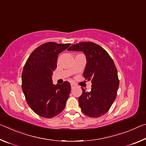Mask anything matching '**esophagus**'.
I'll list each match as a JSON object with an SVG mask.
<instances>
[{
    "mask_svg": "<svg viewBox=\"0 0 146 146\" xmlns=\"http://www.w3.org/2000/svg\"><path fill=\"white\" fill-rule=\"evenodd\" d=\"M71 88L73 89V88H75L76 87V86L73 83H71Z\"/></svg>",
    "mask_w": 146,
    "mask_h": 146,
    "instance_id": "esophagus-1",
    "label": "esophagus"
}]
</instances>
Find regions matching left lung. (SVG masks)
Masks as SVG:
<instances>
[{
	"label": "left lung",
	"instance_id": "obj_1",
	"mask_svg": "<svg viewBox=\"0 0 146 146\" xmlns=\"http://www.w3.org/2000/svg\"><path fill=\"white\" fill-rule=\"evenodd\" d=\"M69 51H83L87 63L83 76L91 80L90 91L82 88L78 98L82 113L88 117L98 118L105 115L112 106L119 86L117 68L104 49L92 42L73 44Z\"/></svg>",
	"mask_w": 146,
	"mask_h": 146
}]
</instances>
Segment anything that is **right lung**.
Listing matches in <instances>:
<instances>
[{
  "instance_id": "right-lung-1",
  "label": "right lung",
  "mask_w": 146,
  "mask_h": 146,
  "mask_svg": "<svg viewBox=\"0 0 146 146\" xmlns=\"http://www.w3.org/2000/svg\"><path fill=\"white\" fill-rule=\"evenodd\" d=\"M71 45L49 42L41 44L31 53L22 73V88L27 103L33 111L44 118L60 113L71 92L68 81L54 85L53 71L56 68L58 54Z\"/></svg>"
}]
</instances>
